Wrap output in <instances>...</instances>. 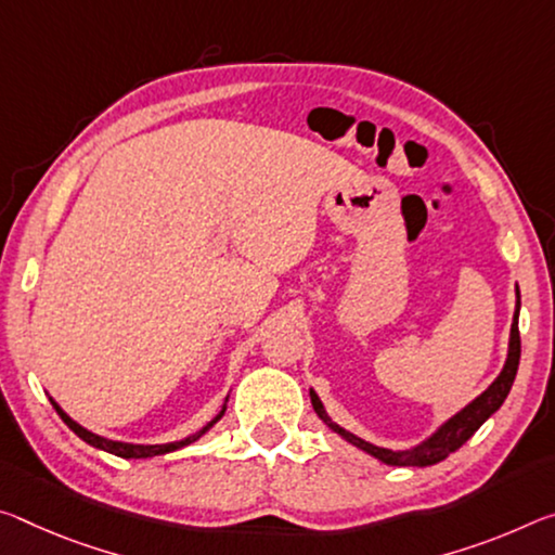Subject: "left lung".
<instances>
[{"mask_svg": "<svg viewBox=\"0 0 555 555\" xmlns=\"http://www.w3.org/2000/svg\"><path fill=\"white\" fill-rule=\"evenodd\" d=\"M516 296H518V286H516ZM518 306H521V301H516V313H514V323H512V340H508V358H506L504 371L499 373L496 380L491 383L477 400L469 402L462 412H456V415L450 422H444V425L439 427L437 433L427 439V442L417 444L415 450L392 452V450H385V447H375L371 442H363L360 437L346 433V429L338 427L336 422L325 415L319 395L311 390L313 410L319 412V417L333 429V433L346 437L350 444L360 447L363 452L373 454L375 460H380L385 464H392V467H429V464H437V462L447 460V456L460 450V447L467 442V439L474 433H477L483 422L494 415L501 404H504L508 390H512L514 377H516V371H518V358H521V336H518Z\"/></svg>", "mask_w": 555, "mask_h": 555, "instance_id": "8db88e82", "label": "left lung"}]
</instances>
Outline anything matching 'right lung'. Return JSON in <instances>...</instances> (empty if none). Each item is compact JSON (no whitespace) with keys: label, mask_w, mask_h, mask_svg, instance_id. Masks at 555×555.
I'll return each instance as SVG.
<instances>
[{"label":"right lung","mask_w":555,"mask_h":555,"mask_svg":"<svg viewBox=\"0 0 555 555\" xmlns=\"http://www.w3.org/2000/svg\"><path fill=\"white\" fill-rule=\"evenodd\" d=\"M51 404H54V408H56V412H59V415H61V420H64L66 425L72 427L74 433L83 439V442L93 444V447H99V450H105V452H111V454H116V456H122V460H145V456L167 454V452H175V450H180V447H188V444L195 442V439H199L202 435H205L207 429L212 427L215 422L224 415V408H222V412H219V415H217L212 422H209L207 427H202L197 435H190V437L180 439V442H170V444H126V442H113V439H105V437H99V435L88 433V429H83L81 425H78V422H74L72 417H68L66 412L61 410L54 400H51Z\"/></svg>","instance_id":"right-lung-1"}]
</instances>
